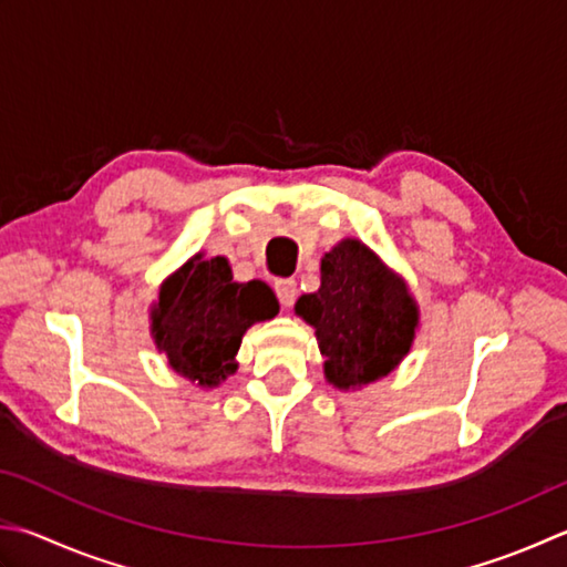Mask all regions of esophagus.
I'll return each mask as SVG.
<instances>
[{
    "mask_svg": "<svg viewBox=\"0 0 567 567\" xmlns=\"http://www.w3.org/2000/svg\"><path fill=\"white\" fill-rule=\"evenodd\" d=\"M274 291H276V296H279V303H281L284 308H291V306H293L296 293H298L296 281H291V279L276 281V284H274Z\"/></svg>",
    "mask_w": 567,
    "mask_h": 567,
    "instance_id": "1",
    "label": "esophagus"
}]
</instances>
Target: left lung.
<instances>
[{"mask_svg":"<svg viewBox=\"0 0 567 567\" xmlns=\"http://www.w3.org/2000/svg\"><path fill=\"white\" fill-rule=\"evenodd\" d=\"M293 311L316 330L326 380L346 392L388 378L420 328L408 281L352 237L323 254L320 288L298 298Z\"/></svg>","mask_w":567,"mask_h":567,"instance_id":"8db88e82","label":"left lung"}]
</instances>
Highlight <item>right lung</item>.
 Returning a JSON list of instances; mask_svg holds the SVG:
<instances>
[{
    "instance_id": "right-lung-1",
    "label": "right lung",
    "mask_w": 567,
    "mask_h": 567,
    "mask_svg": "<svg viewBox=\"0 0 567 567\" xmlns=\"http://www.w3.org/2000/svg\"><path fill=\"white\" fill-rule=\"evenodd\" d=\"M279 313L264 281H234L224 256L195 254L159 284L151 306V333L167 365L197 388H219L239 368L241 338L254 323Z\"/></svg>"
}]
</instances>
